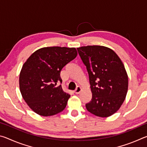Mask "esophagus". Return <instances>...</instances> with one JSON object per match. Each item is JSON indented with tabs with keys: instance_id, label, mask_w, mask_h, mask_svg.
Masks as SVG:
<instances>
[{
	"instance_id": "obj_1",
	"label": "esophagus",
	"mask_w": 147,
	"mask_h": 147,
	"mask_svg": "<svg viewBox=\"0 0 147 147\" xmlns=\"http://www.w3.org/2000/svg\"><path fill=\"white\" fill-rule=\"evenodd\" d=\"M82 91V88L80 86H77V88H76L75 90L74 91V93L75 94H79L80 93V91Z\"/></svg>"
}]
</instances>
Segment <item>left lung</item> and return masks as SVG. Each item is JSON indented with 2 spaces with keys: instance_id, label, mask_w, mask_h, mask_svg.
Here are the masks:
<instances>
[{
  "instance_id": "8db88e82",
  "label": "left lung",
  "mask_w": 147,
  "mask_h": 147,
  "mask_svg": "<svg viewBox=\"0 0 147 147\" xmlns=\"http://www.w3.org/2000/svg\"><path fill=\"white\" fill-rule=\"evenodd\" d=\"M77 51L86 67L92 93L87 109L101 117L111 116L120 108L128 91L123 62L113 50L104 46L81 47Z\"/></svg>"
}]
</instances>
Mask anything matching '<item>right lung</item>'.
<instances>
[{
	"instance_id": "1",
	"label": "right lung",
	"mask_w": 147,
	"mask_h": 147,
	"mask_svg": "<svg viewBox=\"0 0 147 147\" xmlns=\"http://www.w3.org/2000/svg\"><path fill=\"white\" fill-rule=\"evenodd\" d=\"M75 48L44 47L32 54L24 63L19 75L23 98L35 113L47 117L65 108L70 95L61 88L60 72L76 58Z\"/></svg>"
}]
</instances>
